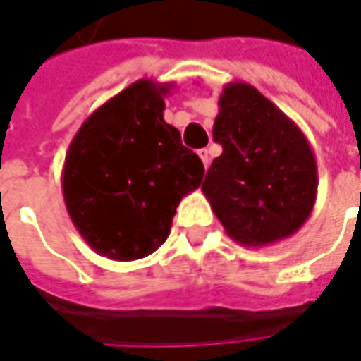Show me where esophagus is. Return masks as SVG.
Masks as SVG:
<instances>
[{
	"instance_id": "esophagus-1",
	"label": "esophagus",
	"mask_w": 361,
	"mask_h": 361,
	"mask_svg": "<svg viewBox=\"0 0 361 361\" xmlns=\"http://www.w3.org/2000/svg\"><path fill=\"white\" fill-rule=\"evenodd\" d=\"M199 157H201L202 164H204V169H207V166L211 164V154H209V150H207V148H201V150H199Z\"/></svg>"
}]
</instances>
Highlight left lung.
Wrapping results in <instances>:
<instances>
[{"label":"left lung","mask_w":361,"mask_h":361,"mask_svg":"<svg viewBox=\"0 0 361 361\" xmlns=\"http://www.w3.org/2000/svg\"><path fill=\"white\" fill-rule=\"evenodd\" d=\"M213 140L223 152L202 192L231 239L263 247L298 233L317 197V162L298 124L255 86L229 82Z\"/></svg>","instance_id":"left-lung-1"}]
</instances>
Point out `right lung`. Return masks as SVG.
Masks as SVG:
<instances>
[{
    "label": "right lung",
    "mask_w": 361,
    "mask_h": 361,
    "mask_svg": "<svg viewBox=\"0 0 361 361\" xmlns=\"http://www.w3.org/2000/svg\"><path fill=\"white\" fill-rule=\"evenodd\" d=\"M173 82L136 80L96 108L66 152L68 215L98 255L134 261L166 241L176 207L201 187V159L164 122Z\"/></svg>",
    "instance_id": "1"
}]
</instances>
